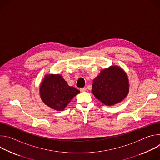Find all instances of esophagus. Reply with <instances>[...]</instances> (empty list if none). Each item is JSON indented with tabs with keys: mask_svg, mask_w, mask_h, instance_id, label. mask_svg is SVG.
I'll list each match as a JSON object with an SVG mask.
<instances>
[{
	"mask_svg": "<svg viewBox=\"0 0 160 160\" xmlns=\"http://www.w3.org/2000/svg\"><path fill=\"white\" fill-rule=\"evenodd\" d=\"M87 90V88L86 87H83V88H80V91H82V92H85V91Z\"/></svg>",
	"mask_w": 160,
	"mask_h": 160,
	"instance_id": "esophagus-1",
	"label": "esophagus"
}]
</instances>
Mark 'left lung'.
I'll list each match as a JSON object with an SVG mask.
<instances>
[{
    "mask_svg": "<svg viewBox=\"0 0 160 160\" xmlns=\"http://www.w3.org/2000/svg\"><path fill=\"white\" fill-rule=\"evenodd\" d=\"M127 74L118 66H110L101 71L93 80L92 92L106 106L122 102L129 92Z\"/></svg>",
    "mask_w": 160,
    "mask_h": 160,
    "instance_id": "left-lung-1",
    "label": "left lung"
}]
</instances>
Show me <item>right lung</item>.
<instances>
[{
    "mask_svg": "<svg viewBox=\"0 0 160 160\" xmlns=\"http://www.w3.org/2000/svg\"><path fill=\"white\" fill-rule=\"evenodd\" d=\"M40 96L48 106L57 111H63L80 90L68 85L59 74L45 75L40 85Z\"/></svg>",
    "mask_w": 160,
    "mask_h": 160,
    "instance_id": "right-lung-1",
    "label": "right lung"
}]
</instances>
